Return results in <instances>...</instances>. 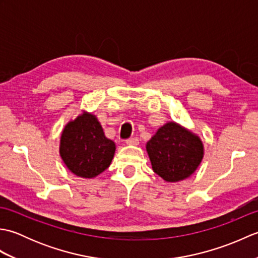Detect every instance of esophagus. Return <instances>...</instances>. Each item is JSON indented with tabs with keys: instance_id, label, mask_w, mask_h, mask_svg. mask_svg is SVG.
Wrapping results in <instances>:
<instances>
[{
	"instance_id": "esophagus-1",
	"label": "esophagus",
	"mask_w": 258,
	"mask_h": 258,
	"mask_svg": "<svg viewBox=\"0 0 258 258\" xmlns=\"http://www.w3.org/2000/svg\"><path fill=\"white\" fill-rule=\"evenodd\" d=\"M126 144L128 145H138L139 144V139L138 138H131L126 140Z\"/></svg>"
}]
</instances>
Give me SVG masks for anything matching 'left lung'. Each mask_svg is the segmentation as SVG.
<instances>
[{"label": "left lung", "instance_id": "left-lung-1", "mask_svg": "<svg viewBox=\"0 0 258 258\" xmlns=\"http://www.w3.org/2000/svg\"><path fill=\"white\" fill-rule=\"evenodd\" d=\"M146 151L153 171L166 182L189 177L204 155V146L199 136L174 122L158 128L147 142Z\"/></svg>", "mask_w": 258, "mask_h": 258}]
</instances>
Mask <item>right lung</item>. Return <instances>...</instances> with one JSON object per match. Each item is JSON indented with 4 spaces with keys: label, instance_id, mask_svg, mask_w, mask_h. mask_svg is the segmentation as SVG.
I'll use <instances>...</instances> for the list:
<instances>
[{
    "label": "right lung",
    "instance_id": "right-lung-1",
    "mask_svg": "<svg viewBox=\"0 0 258 258\" xmlns=\"http://www.w3.org/2000/svg\"><path fill=\"white\" fill-rule=\"evenodd\" d=\"M115 143L104 135L95 115L84 112L65 126L59 143V155L74 175L93 178L109 166Z\"/></svg>",
    "mask_w": 258,
    "mask_h": 258
}]
</instances>
